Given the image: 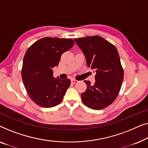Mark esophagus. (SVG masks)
Returning <instances> with one entry per match:
<instances>
[{
	"instance_id": "esophagus-1",
	"label": "esophagus",
	"mask_w": 148,
	"mask_h": 148,
	"mask_svg": "<svg viewBox=\"0 0 148 148\" xmlns=\"http://www.w3.org/2000/svg\"><path fill=\"white\" fill-rule=\"evenodd\" d=\"M78 81L77 80H75V79H71V83L73 84H76V83H77Z\"/></svg>"
}]
</instances>
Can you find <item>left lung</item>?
Returning <instances> with one entry per match:
<instances>
[{
  "label": "left lung",
  "instance_id": "1",
  "mask_svg": "<svg viewBox=\"0 0 148 148\" xmlns=\"http://www.w3.org/2000/svg\"><path fill=\"white\" fill-rule=\"evenodd\" d=\"M85 54L87 64L96 71L94 85L84 81L86 92L81 94L84 104L94 110H102L116 100L124 77V71L116 47L99 36L75 38Z\"/></svg>",
  "mask_w": 148,
  "mask_h": 148
}]
</instances>
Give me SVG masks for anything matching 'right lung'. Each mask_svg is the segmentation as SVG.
<instances>
[{
  "label": "right lung",
  "mask_w": 148,
  "mask_h": 148,
  "mask_svg": "<svg viewBox=\"0 0 148 148\" xmlns=\"http://www.w3.org/2000/svg\"><path fill=\"white\" fill-rule=\"evenodd\" d=\"M74 44L69 38L46 37L34 42L26 51L22 79L29 98L38 106L51 108L62 102L71 80L54 79L52 68Z\"/></svg>",
  "instance_id": "1"
}]
</instances>
